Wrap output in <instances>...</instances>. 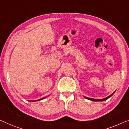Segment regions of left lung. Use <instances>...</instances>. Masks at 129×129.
<instances>
[{
	"mask_svg": "<svg viewBox=\"0 0 129 129\" xmlns=\"http://www.w3.org/2000/svg\"><path fill=\"white\" fill-rule=\"evenodd\" d=\"M114 93H115V91L112 94H111L110 95H109L108 97H107L106 98H104V99H91V98H88V97H84V98H85V99H86L90 100L93 101H105V100H107V99H108L109 97H111V96L114 94Z\"/></svg>",
	"mask_w": 129,
	"mask_h": 129,
	"instance_id": "1",
	"label": "left lung"
}]
</instances>
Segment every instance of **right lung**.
Segmentation results:
<instances>
[{
	"label": "right lung",
	"mask_w": 129,
	"mask_h": 129,
	"mask_svg": "<svg viewBox=\"0 0 129 129\" xmlns=\"http://www.w3.org/2000/svg\"><path fill=\"white\" fill-rule=\"evenodd\" d=\"M46 97L42 98V99H39V100H35L34 101H39V100H43V99H45Z\"/></svg>",
	"instance_id": "add662e5"
}]
</instances>
